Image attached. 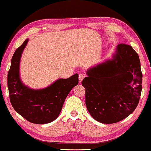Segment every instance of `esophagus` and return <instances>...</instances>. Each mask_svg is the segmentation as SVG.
Listing matches in <instances>:
<instances>
[{"label":"esophagus","instance_id":"1","mask_svg":"<svg viewBox=\"0 0 151 151\" xmlns=\"http://www.w3.org/2000/svg\"><path fill=\"white\" fill-rule=\"evenodd\" d=\"M85 78V75H83V74H79V75H78V80H79V82L81 83L83 81V78Z\"/></svg>","mask_w":151,"mask_h":151}]
</instances>
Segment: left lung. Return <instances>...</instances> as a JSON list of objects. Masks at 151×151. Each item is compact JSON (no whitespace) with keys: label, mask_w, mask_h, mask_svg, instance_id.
Masks as SVG:
<instances>
[{"label":"left lung","mask_w":151,"mask_h":151,"mask_svg":"<svg viewBox=\"0 0 151 151\" xmlns=\"http://www.w3.org/2000/svg\"><path fill=\"white\" fill-rule=\"evenodd\" d=\"M82 85L91 116L106 124L117 123L136 109L142 89L139 56L132 46L119 44L111 60L87 70Z\"/></svg>","instance_id":"left-lung-1"}]
</instances>
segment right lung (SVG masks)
<instances>
[{
  "mask_svg": "<svg viewBox=\"0 0 151 151\" xmlns=\"http://www.w3.org/2000/svg\"><path fill=\"white\" fill-rule=\"evenodd\" d=\"M28 42L26 39L18 47L11 59L7 76L9 98L15 111L27 121L35 124H45L59 116L65 99L78 85V75L75 74L66 79L60 78L42 89H32L26 86L20 79L19 63Z\"/></svg>",
  "mask_w": 151,
  "mask_h": 151,
  "instance_id": "obj_1",
  "label": "right lung"
}]
</instances>
